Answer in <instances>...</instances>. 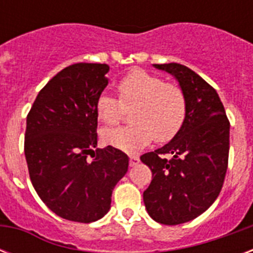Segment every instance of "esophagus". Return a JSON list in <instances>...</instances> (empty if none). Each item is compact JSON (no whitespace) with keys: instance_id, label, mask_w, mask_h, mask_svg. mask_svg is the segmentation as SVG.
I'll return each instance as SVG.
<instances>
[{"instance_id":"34e87169","label":"esophagus","mask_w":253,"mask_h":253,"mask_svg":"<svg viewBox=\"0 0 253 253\" xmlns=\"http://www.w3.org/2000/svg\"><path fill=\"white\" fill-rule=\"evenodd\" d=\"M139 158L138 156H131L130 158V167H136L139 164Z\"/></svg>"}]
</instances>
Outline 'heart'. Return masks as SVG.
<instances>
[{
	"label": "heart",
	"instance_id": "b5f03b06",
	"mask_svg": "<svg viewBox=\"0 0 253 253\" xmlns=\"http://www.w3.org/2000/svg\"><path fill=\"white\" fill-rule=\"evenodd\" d=\"M119 101L101 94L95 102L97 117L105 125H115L125 109H130V126L106 128L103 142L126 154H136L154 139L166 143L174 138L186 118V98L182 89L160 77L135 69L117 85Z\"/></svg>",
	"mask_w": 253,
	"mask_h": 253
}]
</instances>
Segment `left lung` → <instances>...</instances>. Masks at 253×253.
<instances>
[{"mask_svg": "<svg viewBox=\"0 0 253 253\" xmlns=\"http://www.w3.org/2000/svg\"><path fill=\"white\" fill-rule=\"evenodd\" d=\"M172 75L186 98V118L166 146L140 156L152 181L143 193L148 215L162 224H181L208 210L223 186L230 150V122L216 90L177 63L154 64ZM172 155L168 161L163 154Z\"/></svg>", "mask_w": 253, "mask_h": 253, "instance_id": "obj_1", "label": "left lung"}]
</instances>
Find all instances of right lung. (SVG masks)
I'll return each mask as SVG.
<instances>
[{
	"label": "right lung",
	"mask_w": 253,
	"mask_h": 253,
	"mask_svg": "<svg viewBox=\"0 0 253 253\" xmlns=\"http://www.w3.org/2000/svg\"><path fill=\"white\" fill-rule=\"evenodd\" d=\"M109 69L97 63L64 68L39 91L26 119L25 156L34 189L51 211L80 223L106 215L113 189L128 169L122 151H94L95 102L109 84Z\"/></svg>",
	"instance_id": "obj_1"
}]
</instances>
